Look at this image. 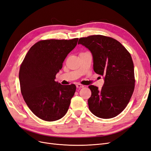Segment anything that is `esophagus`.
Listing matches in <instances>:
<instances>
[{
    "label": "esophagus",
    "mask_w": 151,
    "mask_h": 151,
    "mask_svg": "<svg viewBox=\"0 0 151 151\" xmlns=\"http://www.w3.org/2000/svg\"><path fill=\"white\" fill-rule=\"evenodd\" d=\"M76 87H77V88H84V86L82 85L81 84H77Z\"/></svg>",
    "instance_id": "esophagus-1"
}]
</instances>
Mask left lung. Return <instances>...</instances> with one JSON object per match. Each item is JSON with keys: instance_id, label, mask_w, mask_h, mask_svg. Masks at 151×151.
<instances>
[{"instance_id": "obj_1", "label": "left lung", "mask_w": 151, "mask_h": 151, "mask_svg": "<svg viewBox=\"0 0 151 151\" xmlns=\"http://www.w3.org/2000/svg\"><path fill=\"white\" fill-rule=\"evenodd\" d=\"M78 44L90 50L94 71L104 76L101 89L89 86L90 111L104 119L116 116L126 108L134 91V67L130 53L115 39L103 35L81 38Z\"/></svg>"}]
</instances>
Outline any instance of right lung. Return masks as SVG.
I'll return each mask as SVG.
<instances>
[{"label": "right lung", "instance_id": "add662e5", "mask_svg": "<svg viewBox=\"0 0 151 151\" xmlns=\"http://www.w3.org/2000/svg\"><path fill=\"white\" fill-rule=\"evenodd\" d=\"M77 42L78 38L41 40L31 47L21 63L19 79L22 97L40 119L58 120L68 111L76 86H63L55 79Z\"/></svg>", "mask_w": 151, "mask_h": 151}]
</instances>
